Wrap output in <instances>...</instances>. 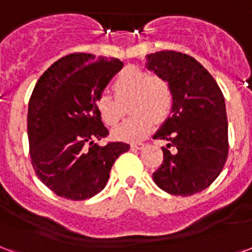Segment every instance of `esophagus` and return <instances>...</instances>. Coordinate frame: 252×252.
Segmentation results:
<instances>
[{
  "mask_svg": "<svg viewBox=\"0 0 252 252\" xmlns=\"http://www.w3.org/2000/svg\"><path fill=\"white\" fill-rule=\"evenodd\" d=\"M143 146H145L143 143H131V145H130V147H131L133 150H141V149H143Z\"/></svg>",
  "mask_w": 252,
  "mask_h": 252,
  "instance_id": "esophagus-1",
  "label": "esophagus"
}]
</instances>
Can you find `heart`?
Here are the masks:
<instances>
[{"label": "heart", "instance_id": "heart-1", "mask_svg": "<svg viewBox=\"0 0 252 252\" xmlns=\"http://www.w3.org/2000/svg\"><path fill=\"white\" fill-rule=\"evenodd\" d=\"M114 98L102 93L95 99V110L101 119L113 126L122 115L120 103L131 99L128 111L133 115L113 128V137L118 141L137 142L150 133L154 119L163 121L173 105V92L169 82L159 75H149L138 67H126L115 78Z\"/></svg>", "mask_w": 252, "mask_h": 252}]
</instances>
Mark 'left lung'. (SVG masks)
<instances>
[{
    "label": "left lung",
    "mask_w": 252,
    "mask_h": 252,
    "mask_svg": "<svg viewBox=\"0 0 252 252\" xmlns=\"http://www.w3.org/2000/svg\"><path fill=\"white\" fill-rule=\"evenodd\" d=\"M146 69L166 79L173 92L170 115L153 137L169 142L153 179L173 195L200 192L218 178L228 154L222 92L195 58L182 53L147 54Z\"/></svg>",
    "instance_id": "1"
}]
</instances>
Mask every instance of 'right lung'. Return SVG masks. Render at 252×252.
<instances>
[{
    "label": "right lung",
    "instance_id": "1",
    "mask_svg": "<svg viewBox=\"0 0 252 252\" xmlns=\"http://www.w3.org/2000/svg\"><path fill=\"white\" fill-rule=\"evenodd\" d=\"M124 67L118 58L75 53L39 77L28 109L30 159L35 174L57 195L89 199L105 189L111 166L130 149L124 142L99 146L109 134L95 99Z\"/></svg>",
    "mask_w": 252,
    "mask_h": 252
}]
</instances>
